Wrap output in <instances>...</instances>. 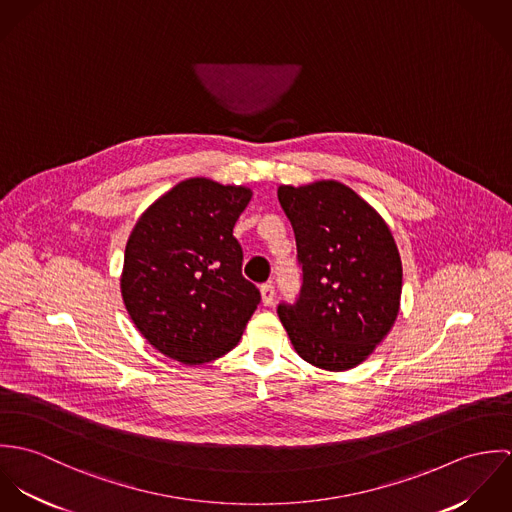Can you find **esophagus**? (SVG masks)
<instances>
[{
    "label": "esophagus",
    "mask_w": 512,
    "mask_h": 512,
    "mask_svg": "<svg viewBox=\"0 0 512 512\" xmlns=\"http://www.w3.org/2000/svg\"><path fill=\"white\" fill-rule=\"evenodd\" d=\"M260 293H262V303H264V305H272V303H274V295H276V290H274V286H272L270 282L260 286Z\"/></svg>",
    "instance_id": "34e87169"
}]
</instances>
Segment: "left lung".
Here are the masks:
<instances>
[{"label": "left lung", "mask_w": 512, "mask_h": 512, "mask_svg": "<svg viewBox=\"0 0 512 512\" xmlns=\"http://www.w3.org/2000/svg\"><path fill=\"white\" fill-rule=\"evenodd\" d=\"M301 266V290L278 305L293 349L309 365H361L392 329L402 262L390 228L353 189L337 181L282 185Z\"/></svg>", "instance_id": "left-lung-1"}]
</instances>
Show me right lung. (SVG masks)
<instances>
[{
    "instance_id": "1",
    "label": "right lung",
    "mask_w": 512,
    "mask_h": 512,
    "mask_svg": "<svg viewBox=\"0 0 512 512\" xmlns=\"http://www.w3.org/2000/svg\"><path fill=\"white\" fill-rule=\"evenodd\" d=\"M250 189L187 179L136 222L124 254L122 297L149 345L169 359L201 365L236 347L260 303L242 276L232 236Z\"/></svg>"
}]
</instances>
